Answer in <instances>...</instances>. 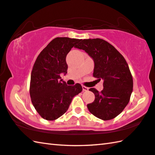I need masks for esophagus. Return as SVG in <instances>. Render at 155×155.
Here are the masks:
<instances>
[{
  "label": "esophagus",
  "mask_w": 155,
  "mask_h": 155,
  "mask_svg": "<svg viewBox=\"0 0 155 155\" xmlns=\"http://www.w3.org/2000/svg\"><path fill=\"white\" fill-rule=\"evenodd\" d=\"M82 89H83V91H87L88 90H89V88L83 86H82Z\"/></svg>",
  "instance_id": "obj_1"
}]
</instances>
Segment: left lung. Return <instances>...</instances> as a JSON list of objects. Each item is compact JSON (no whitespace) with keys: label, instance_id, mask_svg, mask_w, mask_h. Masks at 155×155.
<instances>
[{"label":"left lung","instance_id":"obj_1","mask_svg":"<svg viewBox=\"0 0 155 155\" xmlns=\"http://www.w3.org/2000/svg\"><path fill=\"white\" fill-rule=\"evenodd\" d=\"M75 47L92 58L94 77L104 81L100 92L95 88L89 90L95 100L87 104L88 110L103 120L114 118L127 106L132 92L133 80L128 64L114 47L103 39H81Z\"/></svg>","mask_w":155,"mask_h":155}]
</instances>
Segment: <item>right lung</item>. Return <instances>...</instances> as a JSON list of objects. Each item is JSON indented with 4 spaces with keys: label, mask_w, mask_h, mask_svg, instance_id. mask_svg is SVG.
<instances>
[{
    "label": "right lung",
    "mask_w": 155,
    "mask_h": 155,
    "mask_svg": "<svg viewBox=\"0 0 155 155\" xmlns=\"http://www.w3.org/2000/svg\"><path fill=\"white\" fill-rule=\"evenodd\" d=\"M81 39L57 37L38 55L31 71L30 96L39 115L55 120L68 110L73 97L82 91L80 84L68 86L60 74H67L66 56Z\"/></svg>",
    "instance_id": "right-lung-1"
}]
</instances>
